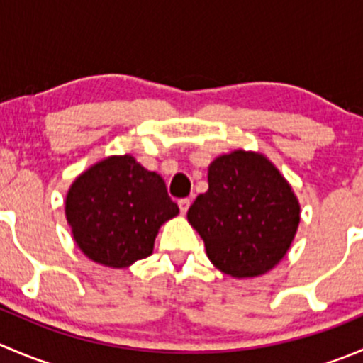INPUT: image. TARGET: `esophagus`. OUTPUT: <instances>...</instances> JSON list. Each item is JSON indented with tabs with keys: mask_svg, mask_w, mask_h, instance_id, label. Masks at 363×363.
Masks as SVG:
<instances>
[{
	"mask_svg": "<svg viewBox=\"0 0 363 363\" xmlns=\"http://www.w3.org/2000/svg\"><path fill=\"white\" fill-rule=\"evenodd\" d=\"M177 203H179V208H181L182 214H186V212H188V208H189V205H191V200H189V199H181Z\"/></svg>",
	"mask_w": 363,
	"mask_h": 363,
	"instance_id": "obj_1",
	"label": "esophagus"
}]
</instances>
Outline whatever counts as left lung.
Instances as JSON below:
<instances>
[{
	"mask_svg": "<svg viewBox=\"0 0 363 363\" xmlns=\"http://www.w3.org/2000/svg\"><path fill=\"white\" fill-rule=\"evenodd\" d=\"M188 221L212 265L239 279L256 277L290 250L300 203L272 161L237 149L208 164V189L189 207Z\"/></svg>",
	"mask_w": 363,
	"mask_h": 363,
	"instance_id": "1",
	"label": "left lung"
}]
</instances>
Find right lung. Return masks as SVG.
<instances>
[{
    "label": "right lung",
    "instance_id": "add662e5",
    "mask_svg": "<svg viewBox=\"0 0 363 363\" xmlns=\"http://www.w3.org/2000/svg\"><path fill=\"white\" fill-rule=\"evenodd\" d=\"M80 251L93 262L124 269L152 255L160 226L179 214L161 175L133 156H108L79 175L65 202Z\"/></svg>",
    "mask_w": 363,
    "mask_h": 363
}]
</instances>
